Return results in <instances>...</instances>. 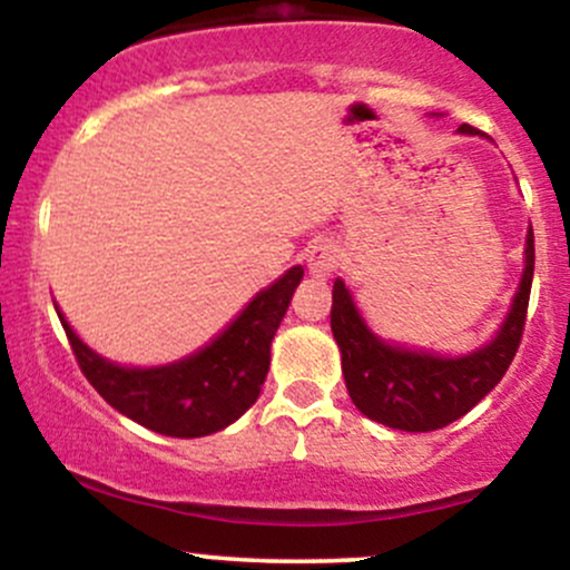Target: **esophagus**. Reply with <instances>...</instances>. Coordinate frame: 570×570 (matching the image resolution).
<instances>
[{
  "mask_svg": "<svg viewBox=\"0 0 570 570\" xmlns=\"http://www.w3.org/2000/svg\"><path fill=\"white\" fill-rule=\"evenodd\" d=\"M305 259H307V271H311V276L326 278L337 267L340 252L335 244H326V240H322V244H313L307 248Z\"/></svg>",
  "mask_w": 570,
  "mask_h": 570,
  "instance_id": "obj_1",
  "label": "esophagus"
}]
</instances>
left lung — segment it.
I'll use <instances>...</instances> for the list:
<instances>
[{"label": "left lung", "mask_w": 570, "mask_h": 570, "mask_svg": "<svg viewBox=\"0 0 570 570\" xmlns=\"http://www.w3.org/2000/svg\"><path fill=\"white\" fill-rule=\"evenodd\" d=\"M461 134H480L461 126ZM533 230L528 233L525 273L514 294L512 313L499 337L476 353L461 358H442L385 345L364 326L343 281L332 286V335L343 353V375L348 394L370 421L399 431H436L466 415L507 375L522 332H525L528 299L533 284Z\"/></svg>", "instance_id": "left-lung-1"}]
</instances>
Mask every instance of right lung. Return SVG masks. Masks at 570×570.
<instances>
[{
  "label": "right lung",
  "instance_id": "1",
  "mask_svg": "<svg viewBox=\"0 0 570 570\" xmlns=\"http://www.w3.org/2000/svg\"><path fill=\"white\" fill-rule=\"evenodd\" d=\"M299 281L303 267L286 271L212 345L171 367H117L82 345L61 313L58 318L82 375L117 412L158 434L193 440L230 426L257 402L271 367L273 335Z\"/></svg>",
  "mask_w": 570,
  "mask_h": 570
}]
</instances>
